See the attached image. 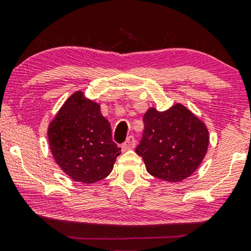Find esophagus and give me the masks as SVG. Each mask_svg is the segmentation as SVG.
Segmentation results:
<instances>
[{
  "label": "esophagus",
  "mask_w": 251,
  "mask_h": 251,
  "mask_svg": "<svg viewBox=\"0 0 251 251\" xmlns=\"http://www.w3.org/2000/svg\"><path fill=\"white\" fill-rule=\"evenodd\" d=\"M136 146V140L133 138V136H129L128 138L125 143L122 144V150L123 151H128V150H131L133 147Z\"/></svg>",
  "instance_id": "obj_1"
}]
</instances>
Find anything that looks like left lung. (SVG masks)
<instances>
[{"instance_id":"1","label":"left lung","mask_w":251,"mask_h":251,"mask_svg":"<svg viewBox=\"0 0 251 251\" xmlns=\"http://www.w3.org/2000/svg\"><path fill=\"white\" fill-rule=\"evenodd\" d=\"M143 138L136 153L152 176L181 181L200 166L209 145L208 129L184 105L164 112L150 108L143 118Z\"/></svg>"}]
</instances>
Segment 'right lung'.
I'll list each match as a JSON object with an SVG mask.
<instances>
[{
	"instance_id": "add662e5",
	"label": "right lung",
	"mask_w": 251,
	"mask_h": 251,
	"mask_svg": "<svg viewBox=\"0 0 251 251\" xmlns=\"http://www.w3.org/2000/svg\"><path fill=\"white\" fill-rule=\"evenodd\" d=\"M48 138L61 170L85 184L107 177L121 154L100 106L84 98L82 91L75 92L61 106L49 125Z\"/></svg>"
}]
</instances>
